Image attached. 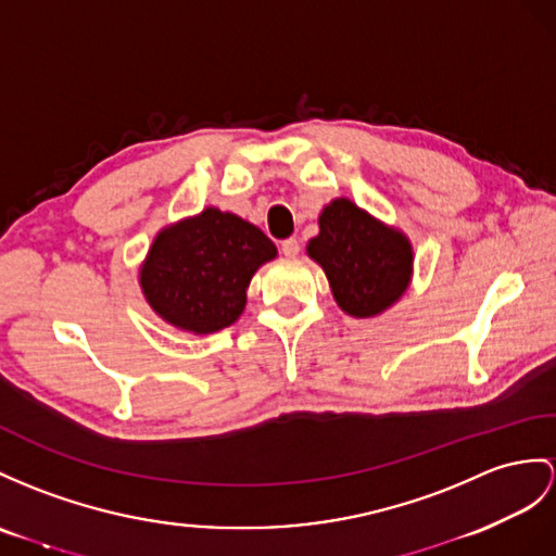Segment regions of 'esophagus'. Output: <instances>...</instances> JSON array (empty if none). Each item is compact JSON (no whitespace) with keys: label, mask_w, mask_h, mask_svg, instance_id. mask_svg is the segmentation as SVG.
<instances>
[{"label":"esophagus","mask_w":556,"mask_h":556,"mask_svg":"<svg viewBox=\"0 0 556 556\" xmlns=\"http://www.w3.org/2000/svg\"><path fill=\"white\" fill-rule=\"evenodd\" d=\"M280 250L286 256H296V254H300L302 245H300V240H296V238H288V240L280 242Z\"/></svg>","instance_id":"34e87169"}]
</instances>
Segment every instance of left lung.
Returning <instances> with one entry per match:
<instances>
[{
  "label": "left lung",
  "instance_id": "8db88e82",
  "mask_svg": "<svg viewBox=\"0 0 556 556\" xmlns=\"http://www.w3.org/2000/svg\"><path fill=\"white\" fill-rule=\"evenodd\" d=\"M318 226L306 254L323 266L342 311L372 318L401 300L413 276V245L399 228L377 222L346 198L323 207Z\"/></svg>",
  "mask_w": 556,
  "mask_h": 556
}]
</instances>
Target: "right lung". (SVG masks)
<instances>
[{
    "label": "right lung",
    "mask_w": 556,
    "mask_h": 556,
    "mask_svg": "<svg viewBox=\"0 0 556 556\" xmlns=\"http://www.w3.org/2000/svg\"><path fill=\"white\" fill-rule=\"evenodd\" d=\"M276 254L262 228L207 207L162 228L141 264L139 282L162 320L210 334L240 318L252 276Z\"/></svg>",
    "instance_id": "add662e5"
}]
</instances>
